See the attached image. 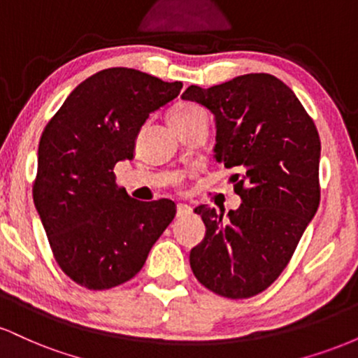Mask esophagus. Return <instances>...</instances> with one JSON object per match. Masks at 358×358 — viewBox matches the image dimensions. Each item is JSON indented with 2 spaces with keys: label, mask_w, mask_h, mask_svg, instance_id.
I'll return each instance as SVG.
<instances>
[{
  "label": "esophagus",
  "mask_w": 358,
  "mask_h": 358,
  "mask_svg": "<svg viewBox=\"0 0 358 358\" xmlns=\"http://www.w3.org/2000/svg\"><path fill=\"white\" fill-rule=\"evenodd\" d=\"M192 213V207L185 203H178L176 205V217H185V215H190Z\"/></svg>",
  "instance_id": "esophagus-1"
}]
</instances>
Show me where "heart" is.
<instances>
[{"label":"heart","instance_id":"1","mask_svg":"<svg viewBox=\"0 0 358 358\" xmlns=\"http://www.w3.org/2000/svg\"><path fill=\"white\" fill-rule=\"evenodd\" d=\"M203 109L200 106L193 104V102H182V104H176L173 109L168 114V119H170L171 126H183L187 122L193 121L195 117L203 116Z\"/></svg>","mask_w":358,"mask_h":358}]
</instances>
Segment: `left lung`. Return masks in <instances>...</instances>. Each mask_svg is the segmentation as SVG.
Segmentation results:
<instances>
[{"label": "left lung", "mask_w": 358, "mask_h": 358, "mask_svg": "<svg viewBox=\"0 0 358 358\" xmlns=\"http://www.w3.org/2000/svg\"><path fill=\"white\" fill-rule=\"evenodd\" d=\"M183 99L203 104L217 121V162L236 170L242 199L227 217L200 205L203 241L190 252L195 278L229 299L262 293L285 271L320 205V134L285 82L248 73Z\"/></svg>", "instance_id": "8db88e82"}]
</instances>
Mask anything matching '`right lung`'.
Instances as JSON below:
<instances>
[{"instance_id":"right-lung-1","label":"right lung","mask_w":358,"mask_h":358,"mask_svg":"<svg viewBox=\"0 0 358 358\" xmlns=\"http://www.w3.org/2000/svg\"><path fill=\"white\" fill-rule=\"evenodd\" d=\"M182 87L106 69L77 85L45 126L34 202L57 264L79 286L102 291L129 281L173 220L171 200L131 199L114 166L133 158L139 127Z\"/></svg>"}]
</instances>
